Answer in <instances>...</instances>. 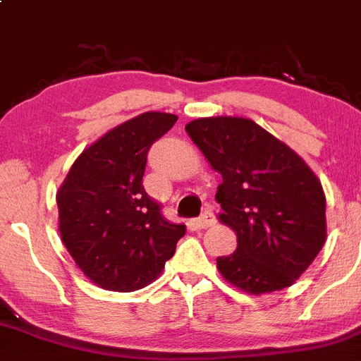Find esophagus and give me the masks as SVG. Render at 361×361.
Masks as SVG:
<instances>
[{"label":"esophagus","instance_id":"esophagus-1","mask_svg":"<svg viewBox=\"0 0 361 361\" xmlns=\"http://www.w3.org/2000/svg\"><path fill=\"white\" fill-rule=\"evenodd\" d=\"M214 224H215V215L212 214V212H205V214L200 215V217L195 221V228H198V229L210 228V226H214Z\"/></svg>","mask_w":361,"mask_h":361}]
</instances>
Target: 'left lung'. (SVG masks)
Here are the masks:
<instances>
[{
  "label": "left lung",
  "mask_w": 361,
  "mask_h": 361,
  "mask_svg": "<svg viewBox=\"0 0 361 361\" xmlns=\"http://www.w3.org/2000/svg\"><path fill=\"white\" fill-rule=\"evenodd\" d=\"M185 132L222 176L219 221L236 233V250L217 257L219 273L254 295L290 287L326 240L322 182L295 151L248 118H198Z\"/></svg>",
  "instance_id": "obj_1"
}]
</instances>
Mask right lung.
Here are the masks:
<instances>
[{
	"label": "right lung",
	"instance_id": "right-lung-1",
	"mask_svg": "<svg viewBox=\"0 0 361 361\" xmlns=\"http://www.w3.org/2000/svg\"><path fill=\"white\" fill-rule=\"evenodd\" d=\"M176 114L147 111L87 147L57 191L59 233L81 273L104 290L153 283L185 226L172 224L142 188L147 151Z\"/></svg>",
	"mask_w": 361,
	"mask_h": 361
}]
</instances>
